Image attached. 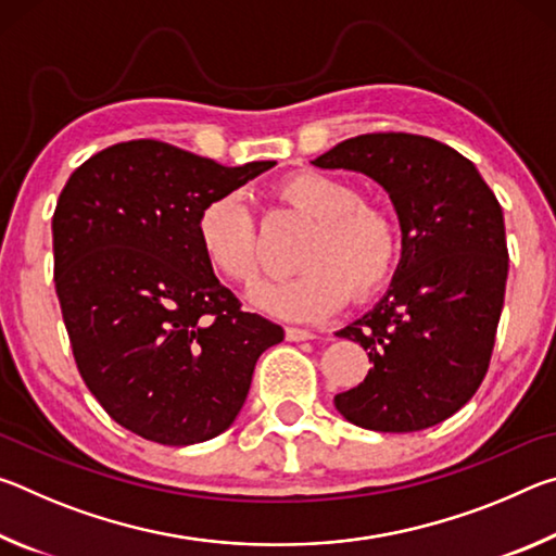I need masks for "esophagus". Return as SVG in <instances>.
I'll use <instances>...</instances> for the list:
<instances>
[{"label": "esophagus", "mask_w": 556, "mask_h": 556, "mask_svg": "<svg viewBox=\"0 0 556 556\" xmlns=\"http://www.w3.org/2000/svg\"><path fill=\"white\" fill-rule=\"evenodd\" d=\"M316 338V333L314 331H308V328H287V341H314Z\"/></svg>", "instance_id": "esophagus-1"}]
</instances>
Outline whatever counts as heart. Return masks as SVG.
I'll list each match as a JSON object with an SVG mask.
<instances>
[{
    "instance_id": "obj_1",
    "label": "heart",
    "mask_w": 556,
    "mask_h": 556,
    "mask_svg": "<svg viewBox=\"0 0 556 556\" xmlns=\"http://www.w3.org/2000/svg\"><path fill=\"white\" fill-rule=\"evenodd\" d=\"M275 199L314 223L301 242V271L255 289L252 301L291 321H314L341 308L348 296L370 299L397 271L404 230L388 205L363 201V191L345 178L299 172L275 186ZM208 265L235 285L250 287L260 277V235L255 213L242 193H223L195 225Z\"/></svg>"
}]
</instances>
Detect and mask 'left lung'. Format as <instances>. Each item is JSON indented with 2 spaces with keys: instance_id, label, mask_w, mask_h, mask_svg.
Listing matches in <instances>:
<instances>
[{
  "instance_id": "1",
  "label": "left lung",
  "mask_w": 556,
  "mask_h": 556,
  "mask_svg": "<svg viewBox=\"0 0 556 556\" xmlns=\"http://www.w3.org/2000/svg\"><path fill=\"white\" fill-rule=\"evenodd\" d=\"M314 164L375 178L404 230L390 291L338 331L368 351L372 370L336 394V409L390 434L434 427L473 397L491 365L507 279L501 203L473 162L407 131L345 139Z\"/></svg>"
}]
</instances>
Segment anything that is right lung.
<instances>
[{
    "label": "right lung",
    "mask_w": 556,
    "mask_h": 556,
    "mask_svg": "<svg viewBox=\"0 0 556 556\" xmlns=\"http://www.w3.org/2000/svg\"><path fill=\"white\" fill-rule=\"evenodd\" d=\"M275 162L223 166L159 139L102 149L53 213V281L80 378L112 419L164 446L218 437L281 326L223 287L201 211Z\"/></svg>",
    "instance_id": "obj_1"
}]
</instances>
